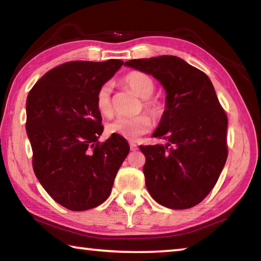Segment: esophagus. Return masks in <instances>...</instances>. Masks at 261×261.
I'll use <instances>...</instances> for the list:
<instances>
[{
  "label": "esophagus",
  "mask_w": 261,
  "mask_h": 261,
  "mask_svg": "<svg viewBox=\"0 0 261 261\" xmlns=\"http://www.w3.org/2000/svg\"><path fill=\"white\" fill-rule=\"evenodd\" d=\"M130 149L131 151H136V149H138V147H137V144L134 143V141H130Z\"/></svg>",
  "instance_id": "1"
}]
</instances>
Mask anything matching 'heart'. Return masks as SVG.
<instances>
[{"label":"heart","instance_id":"b5f03b06","mask_svg":"<svg viewBox=\"0 0 261 261\" xmlns=\"http://www.w3.org/2000/svg\"><path fill=\"white\" fill-rule=\"evenodd\" d=\"M122 83L134 92L136 95L143 99V108L148 113L154 121H160L165 115L166 107L162 101L152 98L155 91V83L149 74L141 71H132L125 74ZM96 109L103 116H110L113 114L112 103V87L109 84H103L95 96ZM146 114H141L135 117H118L108 123L106 130L109 135H117L127 140H136L141 135L152 127V121Z\"/></svg>","mask_w":261,"mask_h":261}]
</instances>
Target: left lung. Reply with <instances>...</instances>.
Returning <instances> with one entry per match:
<instances>
[{
	"label": "left lung",
	"mask_w": 261,
	"mask_h": 261,
	"mask_svg": "<svg viewBox=\"0 0 261 261\" xmlns=\"http://www.w3.org/2000/svg\"><path fill=\"white\" fill-rule=\"evenodd\" d=\"M127 67L152 74L167 92L166 110L153 134L166 145H140L152 198L171 210H187L207 197L228 156V117L205 72L177 56L130 60Z\"/></svg>",
	"instance_id": "8db88e82"
}]
</instances>
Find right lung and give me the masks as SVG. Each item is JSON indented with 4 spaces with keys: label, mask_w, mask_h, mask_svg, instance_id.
<instances>
[{
    "label": "right lung",
    "mask_w": 261,
    "mask_h": 261,
    "mask_svg": "<svg viewBox=\"0 0 261 261\" xmlns=\"http://www.w3.org/2000/svg\"><path fill=\"white\" fill-rule=\"evenodd\" d=\"M123 61H72L35 83L26 101V132L34 174L47 193L70 211L94 208L107 199L130 151L127 141L103 131L96 92Z\"/></svg>",
    "instance_id": "obj_1"
}]
</instances>
